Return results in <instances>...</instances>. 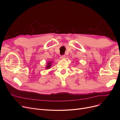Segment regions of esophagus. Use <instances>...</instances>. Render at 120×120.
I'll return each instance as SVG.
<instances>
[{
    "label": "esophagus",
    "mask_w": 120,
    "mask_h": 120,
    "mask_svg": "<svg viewBox=\"0 0 120 120\" xmlns=\"http://www.w3.org/2000/svg\"><path fill=\"white\" fill-rule=\"evenodd\" d=\"M65 57H66V55H63L61 56L60 58H61V59H65Z\"/></svg>",
    "instance_id": "34e87169"
}]
</instances>
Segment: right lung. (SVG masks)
I'll return each instance as SVG.
<instances>
[{
    "mask_svg": "<svg viewBox=\"0 0 120 120\" xmlns=\"http://www.w3.org/2000/svg\"><path fill=\"white\" fill-rule=\"evenodd\" d=\"M52 63V61H49V62L48 63L47 65H46L45 68L47 69V70H48V69H49L50 68H51Z\"/></svg>",
    "mask_w": 120,
    "mask_h": 120,
    "instance_id": "obj_1",
    "label": "right lung"
}]
</instances>
